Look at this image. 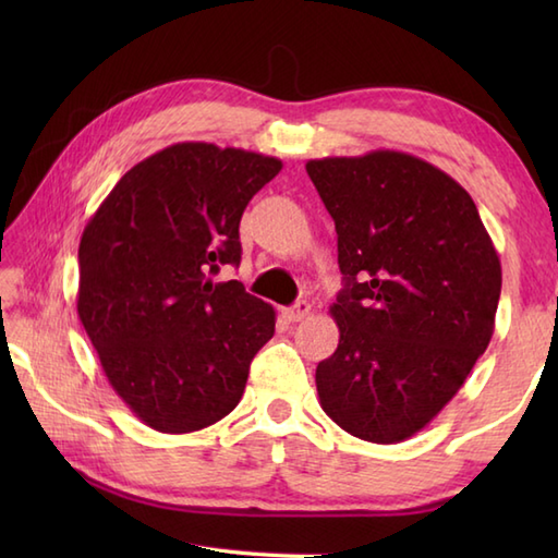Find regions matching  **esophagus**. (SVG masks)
<instances>
[{"label":"esophagus","mask_w":558,"mask_h":558,"mask_svg":"<svg viewBox=\"0 0 558 558\" xmlns=\"http://www.w3.org/2000/svg\"><path fill=\"white\" fill-rule=\"evenodd\" d=\"M282 314H286V318H288V322H292V324L294 322H302V318H306V316L312 314V304L310 302H298V304L290 306V310H286Z\"/></svg>","instance_id":"obj_1"}]
</instances>
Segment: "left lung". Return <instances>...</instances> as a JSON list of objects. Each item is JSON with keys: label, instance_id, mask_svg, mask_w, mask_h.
<instances>
[{"label": "left lung", "instance_id": "obj_1", "mask_svg": "<svg viewBox=\"0 0 558 558\" xmlns=\"http://www.w3.org/2000/svg\"><path fill=\"white\" fill-rule=\"evenodd\" d=\"M338 232V350L316 366L340 429L398 444L424 429L494 336L501 260L453 177L400 150L306 162Z\"/></svg>", "mask_w": 558, "mask_h": 558}]
</instances>
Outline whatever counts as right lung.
Here are the masks:
<instances>
[{"instance_id": "add662e5", "label": "right lung", "mask_w": 558, "mask_h": 558, "mask_svg": "<svg viewBox=\"0 0 558 558\" xmlns=\"http://www.w3.org/2000/svg\"><path fill=\"white\" fill-rule=\"evenodd\" d=\"M278 158L186 141L134 165L78 244L83 328L114 393L162 434L216 424L240 402L276 312L240 280V220Z\"/></svg>"}]
</instances>
